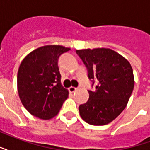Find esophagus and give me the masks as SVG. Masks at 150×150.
Here are the masks:
<instances>
[{"label": "esophagus", "instance_id": "34e87169", "mask_svg": "<svg viewBox=\"0 0 150 150\" xmlns=\"http://www.w3.org/2000/svg\"><path fill=\"white\" fill-rule=\"evenodd\" d=\"M68 90H69L70 93H74V92H75L77 90V88L74 87V86H71V87H69Z\"/></svg>", "mask_w": 150, "mask_h": 150}]
</instances>
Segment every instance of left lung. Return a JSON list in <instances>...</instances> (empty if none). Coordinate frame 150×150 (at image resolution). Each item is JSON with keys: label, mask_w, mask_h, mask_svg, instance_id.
I'll use <instances>...</instances> for the list:
<instances>
[{"label": "left lung", "mask_w": 150, "mask_h": 150, "mask_svg": "<svg viewBox=\"0 0 150 150\" xmlns=\"http://www.w3.org/2000/svg\"><path fill=\"white\" fill-rule=\"evenodd\" d=\"M86 65L95 91L79 106L80 116L91 125L102 126L114 120L126 108L134 86L133 69L123 56L106 48L77 50Z\"/></svg>", "instance_id": "obj_1"}]
</instances>
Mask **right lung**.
<instances>
[{
  "instance_id": "obj_1",
  "label": "right lung",
  "mask_w": 150,
  "mask_h": 150,
  "mask_svg": "<svg viewBox=\"0 0 150 150\" xmlns=\"http://www.w3.org/2000/svg\"><path fill=\"white\" fill-rule=\"evenodd\" d=\"M70 50L59 45H49L33 50L22 60L17 74V89L23 105L31 115L50 120L60 112L68 98L61 85L58 60Z\"/></svg>"
}]
</instances>
